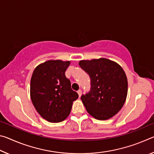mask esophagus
Masks as SVG:
<instances>
[{"mask_svg":"<svg viewBox=\"0 0 154 154\" xmlns=\"http://www.w3.org/2000/svg\"><path fill=\"white\" fill-rule=\"evenodd\" d=\"M77 93H78V95H79V97L80 98L81 97V96H82V90H79L77 91Z\"/></svg>","mask_w":154,"mask_h":154,"instance_id":"obj_1","label":"esophagus"}]
</instances>
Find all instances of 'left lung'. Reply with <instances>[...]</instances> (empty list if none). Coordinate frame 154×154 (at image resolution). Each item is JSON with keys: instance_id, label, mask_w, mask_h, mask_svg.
Listing matches in <instances>:
<instances>
[{"instance_id": "left-lung-1", "label": "left lung", "mask_w": 154, "mask_h": 154, "mask_svg": "<svg viewBox=\"0 0 154 154\" xmlns=\"http://www.w3.org/2000/svg\"><path fill=\"white\" fill-rule=\"evenodd\" d=\"M79 64L91 79L90 92L81 97L88 113L98 120L111 118L126 100L128 79L124 69L105 58L83 60Z\"/></svg>"}]
</instances>
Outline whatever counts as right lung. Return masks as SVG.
<instances>
[{"instance_id":"1","label":"right lung","mask_w":154,"mask_h":154,"mask_svg":"<svg viewBox=\"0 0 154 154\" xmlns=\"http://www.w3.org/2000/svg\"><path fill=\"white\" fill-rule=\"evenodd\" d=\"M70 61L49 60L38 64L30 80V98L38 114L45 120L58 123L66 119L78 94L65 76Z\"/></svg>"}]
</instances>
